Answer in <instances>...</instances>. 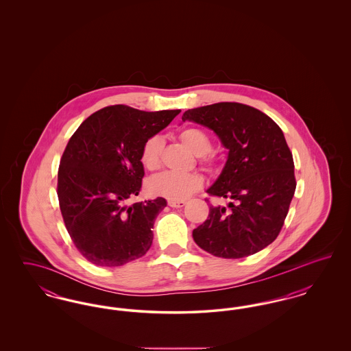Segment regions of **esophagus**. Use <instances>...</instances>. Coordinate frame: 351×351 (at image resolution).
Instances as JSON below:
<instances>
[{
    "instance_id": "34e87169",
    "label": "esophagus",
    "mask_w": 351,
    "mask_h": 351,
    "mask_svg": "<svg viewBox=\"0 0 351 351\" xmlns=\"http://www.w3.org/2000/svg\"><path fill=\"white\" fill-rule=\"evenodd\" d=\"M186 202L184 200H168V205L171 208H183Z\"/></svg>"
}]
</instances>
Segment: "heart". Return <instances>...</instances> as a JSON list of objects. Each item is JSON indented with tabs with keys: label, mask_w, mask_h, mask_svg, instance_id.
Instances as JSON below:
<instances>
[{
	"label": "heart",
	"mask_w": 351,
	"mask_h": 351,
	"mask_svg": "<svg viewBox=\"0 0 351 351\" xmlns=\"http://www.w3.org/2000/svg\"><path fill=\"white\" fill-rule=\"evenodd\" d=\"M184 145L195 152L201 155V160L204 163L212 162V155L206 151L210 147V139L208 134L197 128H186L179 134ZM163 147V141L160 136L149 138L141 152V160L143 166L149 169L159 166L160 151ZM202 186V178L195 172H175L166 171L158 176H155L150 184L149 189L155 196H162L169 200H184L197 192Z\"/></svg>",
	"instance_id": "obj_1"
}]
</instances>
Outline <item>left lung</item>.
<instances>
[{"label":"left lung","instance_id":"left-lung-1","mask_svg":"<svg viewBox=\"0 0 351 351\" xmlns=\"http://www.w3.org/2000/svg\"><path fill=\"white\" fill-rule=\"evenodd\" d=\"M213 130L228 159L206 192L229 200L210 206L208 219L193 239L209 254L238 259L263 250L280 233L296 189L295 166L282 129L261 110L218 102L183 114Z\"/></svg>","mask_w":351,"mask_h":351}]
</instances>
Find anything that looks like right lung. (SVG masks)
Masks as SVG:
<instances>
[{"label":"right lung","mask_w":351,"mask_h":351,"mask_svg":"<svg viewBox=\"0 0 351 351\" xmlns=\"http://www.w3.org/2000/svg\"><path fill=\"white\" fill-rule=\"evenodd\" d=\"M179 113L106 106L68 141L58 172L59 205L68 234L90 263L118 267L150 249L155 218L167 201L158 197L132 206L125 201L141 191L145 142Z\"/></svg>","instance_id":"1"}]
</instances>
